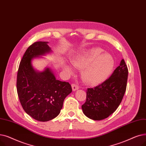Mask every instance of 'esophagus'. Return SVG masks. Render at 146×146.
I'll list each match as a JSON object with an SVG mask.
<instances>
[{"instance_id":"34e87169","label":"esophagus","mask_w":146,"mask_h":146,"mask_svg":"<svg viewBox=\"0 0 146 146\" xmlns=\"http://www.w3.org/2000/svg\"><path fill=\"white\" fill-rule=\"evenodd\" d=\"M71 86H72L73 91H75V90H77L79 89V86H78L77 84H74V83H73V84H72Z\"/></svg>"}]
</instances>
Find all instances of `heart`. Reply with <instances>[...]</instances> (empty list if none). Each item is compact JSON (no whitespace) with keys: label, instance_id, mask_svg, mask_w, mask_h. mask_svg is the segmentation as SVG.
I'll return each instance as SVG.
<instances>
[{"label":"heart","instance_id":"obj_1","mask_svg":"<svg viewBox=\"0 0 146 146\" xmlns=\"http://www.w3.org/2000/svg\"><path fill=\"white\" fill-rule=\"evenodd\" d=\"M104 52L100 48H90L82 51L72 61L75 68L82 69L81 78L86 84L91 86L100 84L112 73L115 60L112 55ZM65 67L68 71H72L69 66Z\"/></svg>","mask_w":146,"mask_h":146}]
</instances>
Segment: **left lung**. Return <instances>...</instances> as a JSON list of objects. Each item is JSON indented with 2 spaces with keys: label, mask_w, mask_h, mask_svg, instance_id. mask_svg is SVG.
<instances>
[{
  "label": "left lung",
  "mask_w": 146,
  "mask_h": 146,
  "mask_svg": "<svg viewBox=\"0 0 146 146\" xmlns=\"http://www.w3.org/2000/svg\"><path fill=\"white\" fill-rule=\"evenodd\" d=\"M128 70L123 59L112 75L101 84L87 90L81 106L84 115L95 121L107 118L118 108L127 88Z\"/></svg>",
  "instance_id": "8db88e82"
}]
</instances>
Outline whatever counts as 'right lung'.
Listing matches in <instances>:
<instances>
[{
	"instance_id": "1",
	"label": "right lung",
	"mask_w": 146,
	"mask_h": 146,
	"mask_svg": "<svg viewBox=\"0 0 146 146\" xmlns=\"http://www.w3.org/2000/svg\"><path fill=\"white\" fill-rule=\"evenodd\" d=\"M46 41L29 47L19 64L17 80L18 98L25 112L37 121L53 119L60 113L66 97L72 92L69 82L57 80L49 68L43 72L32 66L34 58L50 52Z\"/></svg>"
}]
</instances>
